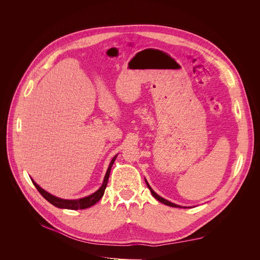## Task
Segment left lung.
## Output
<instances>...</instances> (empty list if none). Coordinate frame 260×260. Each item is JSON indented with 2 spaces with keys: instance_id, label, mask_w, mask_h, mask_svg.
<instances>
[{
  "instance_id": "left-lung-1",
  "label": "left lung",
  "mask_w": 260,
  "mask_h": 260,
  "mask_svg": "<svg viewBox=\"0 0 260 260\" xmlns=\"http://www.w3.org/2000/svg\"><path fill=\"white\" fill-rule=\"evenodd\" d=\"M145 182H146V184H147V187L150 189V191H151V193H152V196L154 197V199H156L158 202H160V203H162V204H165V205H167V206H170V207H174V208H184V209H186V208H190V207H183V206H180V205H177V204H174V203H171L170 201H168V200H166V199H164V198H161L160 196H158L152 188H151V186L149 185V183L147 182V180L145 179Z\"/></svg>"
}]
</instances>
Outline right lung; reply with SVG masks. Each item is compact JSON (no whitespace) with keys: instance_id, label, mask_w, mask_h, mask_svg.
Listing matches in <instances>:
<instances>
[{"instance_id":"obj_1","label":"right lung","mask_w":260,"mask_h":260,"mask_svg":"<svg viewBox=\"0 0 260 260\" xmlns=\"http://www.w3.org/2000/svg\"><path fill=\"white\" fill-rule=\"evenodd\" d=\"M117 157V154L112 158V160H111L109 167H108V170L106 172V175H105V178H104V181H103V184L102 186L95 191L93 192L92 194L90 196H87L85 198H82V199H78V200H64V199H60V198H57L49 192H47L46 190H44L43 188H41L38 184H37L31 178V182L32 184L35 185V187L38 189V191L41 193V196L46 200L48 201L50 204H52L53 206H55L56 208H59V209H69V210H82V209H87L93 205H95L104 196V192H105V189L107 187V184H108V180H109V176H110V172H111V168H112L115 159Z\"/></svg>"}]
</instances>
